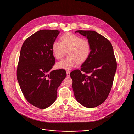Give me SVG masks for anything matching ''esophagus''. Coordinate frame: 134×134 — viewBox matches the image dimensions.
<instances>
[{"label": "esophagus", "instance_id": "esophagus-1", "mask_svg": "<svg viewBox=\"0 0 134 134\" xmlns=\"http://www.w3.org/2000/svg\"><path fill=\"white\" fill-rule=\"evenodd\" d=\"M66 73H67V76H70V71L67 70V71H66Z\"/></svg>", "mask_w": 134, "mask_h": 134}]
</instances>
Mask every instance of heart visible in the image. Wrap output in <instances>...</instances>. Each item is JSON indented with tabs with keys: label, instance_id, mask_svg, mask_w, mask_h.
<instances>
[{
	"label": "heart",
	"instance_id": "obj_1",
	"mask_svg": "<svg viewBox=\"0 0 134 134\" xmlns=\"http://www.w3.org/2000/svg\"><path fill=\"white\" fill-rule=\"evenodd\" d=\"M52 51L57 59L62 58L66 53L67 57L58 62V68L70 70L77 63L85 62L91 51V45L88 40L72 32H66L60 37V41H56L52 44Z\"/></svg>",
	"mask_w": 134,
	"mask_h": 134
}]
</instances>
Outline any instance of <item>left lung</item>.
<instances>
[{
	"mask_svg": "<svg viewBox=\"0 0 134 134\" xmlns=\"http://www.w3.org/2000/svg\"><path fill=\"white\" fill-rule=\"evenodd\" d=\"M76 32L88 39L91 51L81 69L70 73L72 87L77 101L85 107L93 108L108 97L116 70V61L110 42L102 35L93 31Z\"/></svg>",
	"mask_w": 134,
	"mask_h": 134,
	"instance_id": "obj_1",
	"label": "left lung"
}]
</instances>
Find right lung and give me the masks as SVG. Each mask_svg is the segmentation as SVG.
Masks as SVG:
<instances>
[{
  "instance_id": "add662e5",
  "label": "right lung",
  "mask_w": 134,
  "mask_h": 134,
  "mask_svg": "<svg viewBox=\"0 0 134 134\" xmlns=\"http://www.w3.org/2000/svg\"><path fill=\"white\" fill-rule=\"evenodd\" d=\"M60 32L42 30L26 39L21 47L17 79L26 100L40 109L55 102L58 87L66 77L64 69L50 71L55 63L52 44Z\"/></svg>"
}]
</instances>
